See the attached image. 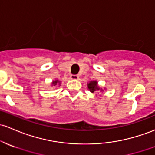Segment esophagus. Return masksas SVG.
<instances>
[{"mask_svg": "<svg viewBox=\"0 0 155 155\" xmlns=\"http://www.w3.org/2000/svg\"><path fill=\"white\" fill-rule=\"evenodd\" d=\"M70 78L71 80H78L79 78V76L76 75V74H71L70 76Z\"/></svg>", "mask_w": 155, "mask_h": 155, "instance_id": "1", "label": "esophagus"}]
</instances>
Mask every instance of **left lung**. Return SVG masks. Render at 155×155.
I'll return each instance as SVG.
<instances>
[{"mask_svg": "<svg viewBox=\"0 0 155 155\" xmlns=\"http://www.w3.org/2000/svg\"><path fill=\"white\" fill-rule=\"evenodd\" d=\"M87 86H88V89H89V91H90L91 93H94V91L97 90H101V91H103L102 89H101V88L97 86V82L96 81H90V82L87 84Z\"/></svg>", "mask_w": 155, "mask_h": 155, "instance_id": "obj_1", "label": "left lung"}]
</instances>
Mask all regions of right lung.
Here are the masks:
<instances>
[{"mask_svg": "<svg viewBox=\"0 0 155 155\" xmlns=\"http://www.w3.org/2000/svg\"><path fill=\"white\" fill-rule=\"evenodd\" d=\"M58 84H59V86L60 84H61V81H59L58 80H55V81H53L52 83H51V84H52L53 86H55L56 85H58Z\"/></svg>", "mask_w": 155, "mask_h": 155, "instance_id": "obj_1", "label": "right lung"}]
</instances>
